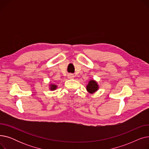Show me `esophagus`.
I'll return each instance as SVG.
<instances>
[{"instance_id": "obj_1", "label": "esophagus", "mask_w": 149, "mask_h": 149, "mask_svg": "<svg viewBox=\"0 0 149 149\" xmlns=\"http://www.w3.org/2000/svg\"><path fill=\"white\" fill-rule=\"evenodd\" d=\"M68 78L69 79H72L74 78V75H73L72 74H69L68 75Z\"/></svg>"}]
</instances>
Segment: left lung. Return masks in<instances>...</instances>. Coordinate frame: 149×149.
I'll list each match as a JSON object with an SVG mask.
<instances>
[{"mask_svg": "<svg viewBox=\"0 0 149 149\" xmlns=\"http://www.w3.org/2000/svg\"><path fill=\"white\" fill-rule=\"evenodd\" d=\"M99 89V85L95 80H91L86 86V91L89 93H94Z\"/></svg>", "mask_w": 149, "mask_h": 149, "instance_id": "1", "label": "left lung"}]
</instances>
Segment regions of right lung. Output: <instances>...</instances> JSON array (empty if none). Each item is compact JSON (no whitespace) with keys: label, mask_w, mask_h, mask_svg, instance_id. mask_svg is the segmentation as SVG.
Masks as SVG:
<instances>
[{"label":"right lung","mask_w":149,"mask_h":149,"mask_svg":"<svg viewBox=\"0 0 149 149\" xmlns=\"http://www.w3.org/2000/svg\"><path fill=\"white\" fill-rule=\"evenodd\" d=\"M57 88V86L54 84H49V89L50 91H55Z\"/></svg>","instance_id":"obj_1"}]
</instances>
